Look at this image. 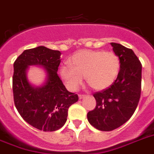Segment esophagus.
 <instances>
[{"mask_svg":"<svg viewBox=\"0 0 154 154\" xmlns=\"http://www.w3.org/2000/svg\"><path fill=\"white\" fill-rule=\"evenodd\" d=\"M86 97V95H79V98L80 99H83V98H85Z\"/></svg>","mask_w":154,"mask_h":154,"instance_id":"1","label":"esophagus"}]
</instances>
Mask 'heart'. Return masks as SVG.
<instances>
[{"mask_svg":"<svg viewBox=\"0 0 154 154\" xmlns=\"http://www.w3.org/2000/svg\"><path fill=\"white\" fill-rule=\"evenodd\" d=\"M69 63L61 65L58 73L71 91L79 88L84 76L94 90H104L115 82L120 68L119 57L112 51H78L71 56Z\"/></svg>","mask_w":154,"mask_h":154,"instance_id":"b5f03b06","label":"heart"}]
</instances>
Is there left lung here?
I'll use <instances>...</instances> for the list:
<instances>
[{
    "instance_id": "1",
    "label": "left lung",
    "mask_w": 154,
    "mask_h": 154,
    "mask_svg": "<svg viewBox=\"0 0 154 154\" xmlns=\"http://www.w3.org/2000/svg\"><path fill=\"white\" fill-rule=\"evenodd\" d=\"M111 45L120 59V72L109 88L93 94L96 108L88 113L89 123L100 131L114 130L128 121L140 97V62L133 50L115 42Z\"/></svg>"
}]
</instances>
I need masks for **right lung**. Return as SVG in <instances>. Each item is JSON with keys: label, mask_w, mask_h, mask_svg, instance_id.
<instances>
[{"label": "right lung", "mask_w": 154, "mask_h": 154, "mask_svg": "<svg viewBox=\"0 0 154 154\" xmlns=\"http://www.w3.org/2000/svg\"><path fill=\"white\" fill-rule=\"evenodd\" d=\"M60 56L59 51L41 46L24 51L14 63L13 92L16 108L24 120L44 132L62 128L69 107L79 100L77 94L66 90L57 74ZM29 66L44 68L47 76L42 85L37 87L28 81Z\"/></svg>", "instance_id": "1"}]
</instances>
